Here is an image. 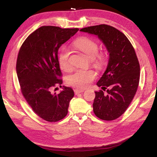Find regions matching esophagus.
Masks as SVG:
<instances>
[{"label":"esophagus","mask_w":157,"mask_h":157,"mask_svg":"<svg viewBox=\"0 0 157 157\" xmlns=\"http://www.w3.org/2000/svg\"><path fill=\"white\" fill-rule=\"evenodd\" d=\"M84 91V90L83 89H79V88H77V89H75L74 90V92H75V94L77 95V94H78L80 93H82Z\"/></svg>","instance_id":"34e87169"}]
</instances>
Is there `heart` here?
<instances>
[{"label":"heart","instance_id":"obj_1","mask_svg":"<svg viewBox=\"0 0 157 157\" xmlns=\"http://www.w3.org/2000/svg\"><path fill=\"white\" fill-rule=\"evenodd\" d=\"M74 44L89 58L92 59V63L94 67L100 69L105 65V56L103 53L98 52L99 44L96 40L88 36H82L76 40ZM58 60L62 70L69 71L72 68L70 61V52L65 47H63L60 50ZM96 78V73L94 70L77 69L68 76L67 81L71 86L83 88L88 86Z\"/></svg>","mask_w":157,"mask_h":157}]
</instances>
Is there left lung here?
<instances>
[{
	"label": "left lung",
	"instance_id": "1",
	"mask_svg": "<svg viewBox=\"0 0 157 157\" xmlns=\"http://www.w3.org/2000/svg\"><path fill=\"white\" fill-rule=\"evenodd\" d=\"M80 31L98 35L109 53L105 72L97 83L101 90L95 92L93 110L97 117L113 121L130 105L138 87L140 67L135 50L124 33L111 25L101 24L82 28Z\"/></svg>",
	"mask_w": 157,
	"mask_h": 157
}]
</instances>
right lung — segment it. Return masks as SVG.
I'll return each mask as SVG.
<instances>
[{"instance_id": "obj_1", "label": "right lung", "mask_w": 157, "mask_h": 157, "mask_svg": "<svg viewBox=\"0 0 157 157\" xmlns=\"http://www.w3.org/2000/svg\"><path fill=\"white\" fill-rule=\"evenodd\" d=\"M78 31L42 26L27 36L19 51L16 72L21 94L32 110L46 121L63 119L74 96L69 87L63 86L58 94L51 93V89L61 87L63 82L58 50Z\"/></svg>"}]
</instances>
